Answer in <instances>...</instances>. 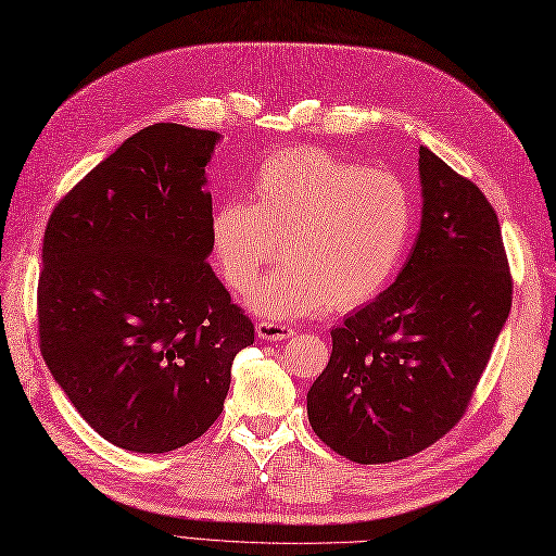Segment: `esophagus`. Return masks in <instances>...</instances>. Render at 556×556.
Wrapping results in <instances>:
<instances>
[{"mask_svg": "<svg viewBox=\"0 0 556 556\" xmlns=\"http://www.w3.org/2000/svg\"><path fill=\"white\" fill-rule=\"evenodd\" d=\"M294 333V329L285 323H271V319H262L257 325V336L264 341H282V339H290Z\"/></svg>", "mask_w": 556, "mask_h": 556, "instance_id": "esophagus-1", "label": "esophagus"}]
</instances>
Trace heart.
Returning a JSON list of instances; mask_svg holds the SVG:
<instances>
[{
    "mask_svg": "<svg viewBox=\"0 0 556 556\" xmlns=\"http://www.w3.org/2000/svg\"><path fill=\"white\" fill-rule=\"evenodd\" d=\"M252 199H231L211 217L208 241L231 292L255 288L250 306L268 317L355 311L378 299L413 243L415 204L401 176L333 157L319 148L268 155L252 178Z\"/></svg>",
    "mask_w": 556,
    "mask_h": 556,
    "instance_id": "obj_1",
    "label": "heart"
}]
</instances>
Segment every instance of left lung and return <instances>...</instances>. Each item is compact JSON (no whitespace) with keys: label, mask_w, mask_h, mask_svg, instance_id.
<instances>
[{"label":"left lung","mask_w":556,"mask_h":556,"mask_svg":"<svg viewBox=\"0 0 556 556\" xmlns=\"http://www.w3.org/2000/svg\"><path fill=\"white\" fill-rule=\"evenodd\" d=\"M422 227L376 301L331 329L308 392L317 439L357 464L427 450L459 422L513 304L494 206L473 180L419 148Z\"/></svg>","instance_id":"8db88e82"}]
</instances>
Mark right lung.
Here are the masks:
<instances>
[{
    "instance_id": "right-lung-1",
    "label": "right lung",
    "mask_w": 556,
    "mask_h": 556,
    "mask_svg": "<svg viewBox=\"0 0 556 556\" xmlns=\"http://www.w3.org/2000/svg\"><path fill=\"white\" fill-rule=\"evenodd\" d=\"M217 131L157 123L53 208L37 288L39 348L83 419L131 452L197 441L223 413L255 325L211 255L204 166Z\"/></svg>"
}]
</instances>
